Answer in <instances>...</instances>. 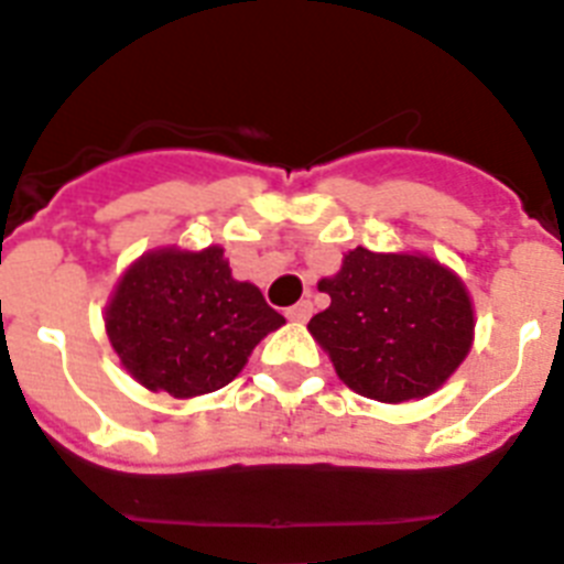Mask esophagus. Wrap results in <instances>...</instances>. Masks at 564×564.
Listing matches in <instances>:
<instances>
[{
    "label": "esophagus",
    "instance_id": "obj_1",
    "mask_svg": "<svg viewBox=\"0 0 564 564\" xmlns=\"http://www.w3.org/2000/svg\"><path fill=\"white\" fill-rule=\"evenodd\" d=\"M311 314H314V305H311L307 300H302V302H296L293 307H288V319L291 322H307L311 319Z\"/></svg>",
    "mask_w": 564,
    "mask_h": 564
}]
</instances>
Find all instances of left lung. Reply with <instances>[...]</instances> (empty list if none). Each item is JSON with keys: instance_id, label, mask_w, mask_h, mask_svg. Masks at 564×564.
<instances>
[{"instance_id": "8db88e82", "label": "left lung", "mask_w": 564, "mask_h": 564, "mask_svg": "<svg viewBox=\"0 0 564 564\" xmlns=\"http://www.w3.org/2000/svg\"><path fill=\"white\" fill-rule=\"evenodd\" d=\"M330 305L307 322L350 391L379 402L433 393L468 356L474 307L454 273L427 257L350 250L322 279Z\"/></svg>"}]
</instances>
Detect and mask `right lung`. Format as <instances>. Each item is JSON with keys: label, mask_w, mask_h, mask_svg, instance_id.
Listing matches in <instances>:
<instances>
[{"label": "right lung", "mask_w": 564, "mask_h": 564, "mask_svg": "<svg viewBox=\"0 0 564 564\" xmlns=\"http://www.w3.org/2000/svg\"><path fill=\"white\" fill-rule=\"evenodd\" d=\"M285 325L262 291L236 282L223 248L153 250L119 279L105 328L139 384L176 399L234 382L259 339Z\"/></svg>", "instance_id": "add662e5"}]
</instances>
